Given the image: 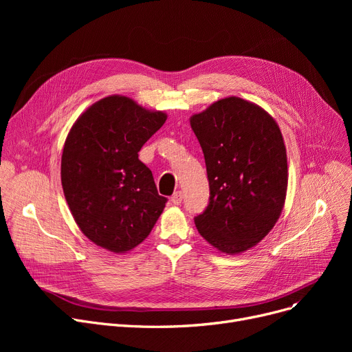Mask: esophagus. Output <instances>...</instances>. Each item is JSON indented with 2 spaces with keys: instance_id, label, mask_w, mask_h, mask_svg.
<instances>
[{
  "instance_id": "34e87169",
  "label": "esophagus",
  "mask_w": 352,
  "mask_h": 352,
  "mask_svg": "<svg viewBox=\"0 0 352 352\" xmlns=\"http://www.w3.org/2000/svg\"><path fill=\"white\" fill-rule=\"evenodd\" d=\"M171 202H173L174 206H181V202H182V192H181V191L174 192V195L171 197Z\"/></svg>"
}]
</instances>
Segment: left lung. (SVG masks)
Masks as SVG:
<instances>
[{"label":"left lung","mask_w":352,"mask_h":352,"mask_svg":"<svg viewBox=\"0 0 352 352\" xmlns=\"http://www.w3.org/2000/svg\"><path fill=\"white\" fill-rule=\"evenodd\" d=\"M190 124L204 153L210 202L194 218L198 232L224 254L255 247L284 208L288 165L281 129L264 108L227 97Z\"/></svg>","instance_id":"obj_1"}]
</instances>
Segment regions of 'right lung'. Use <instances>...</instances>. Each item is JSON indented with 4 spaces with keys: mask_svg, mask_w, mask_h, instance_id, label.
<instances>
[{
    "mask_svg": "<svg viewBox=\"0 0 352 352\" xmlns=\"http://www.w3.org/2000/svg\"><path fill=\"white\" fill-rule=\"evenodd\" d=\"M166 114L109 96L74 122L61 157V184L82 234L111 252L131 251L150 235L166 198L138 160Z\"/></svg>",
    "mask_w": 352,
    "mask_h": 352,
    "instance_id": "obj_1",
    "label": "right lung"
}]
</instances>
